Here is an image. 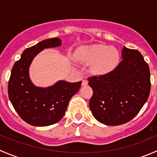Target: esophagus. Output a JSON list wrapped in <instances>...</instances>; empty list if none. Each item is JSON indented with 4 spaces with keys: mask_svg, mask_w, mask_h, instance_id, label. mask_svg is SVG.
<instances>
[{
    "mask_svg": "<svg viewBox=\"0 0 157 157\" xmlns=\"http://www.w3.org/2000/svg\"><path fill=\"white\" fill-rule=\"evenodd\" d=\"M88 84V81L86 80H82V86H86Z\"/></svg>",
    "mask_w": 157,
    "mask_h": 157,
    "instance_id": "esophagus-1",
    "label": "esophagus"
}]
</instances>
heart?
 <instances>
[{
    "instance_id": "b5f03b06",
    "label": "heart",
    "mask_w": 157,
    "mask_h": 157,
    "mask_svg": "<svg viewBox=\"0 0 157 157\" xmlns=\"http://www.w3.org/2000/svg\"><path fill=\"white\" fill-rule=\"evenodd\" d=\"M77 58L83 64H91L90 72L94 75H105L118 67L120 53L115 47L97 44L81 49Z\"/></svg>"
}]
</instances>
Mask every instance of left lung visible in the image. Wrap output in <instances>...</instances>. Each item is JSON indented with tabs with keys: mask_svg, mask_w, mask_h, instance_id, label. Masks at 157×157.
Instances as JSON below:
<instances>
[{
	"mask_svg": "<svg viewBox=\"0 0 157 157\" xmlns=\"http://www.w3.org/2000/svg\"><path fill=\"white\" fill-rule=\"evenodd\" d=\"M122 61L108 74L88 77L93 94L90 109L94 118L106 125L131 121L147 101L150 73L140 52L124 47Z\"/></svg>",
	"mask_w": 157,
	"mask_h": 157,
	"instance_id": "1",
	"label": "left lung"
}]
</instances>
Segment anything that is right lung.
<instances>
[{"instance_id": "add662e5", "label": "right lung", "mask_w": 157, "mask_h": 157, "mask_svg": "<svg viewBox=\"0 0 157 157\" xmlns=\"http://www.w3.org/2000/svg\"><path fill=\"white\" fill-rule=\"evenodd\" d=\"M58 38L45 39L26 48L11 71L8 96L20 118L34 126H48L64 116L71 98L78 92L82 81L69 83L60 80L47 88L36 86L31 82L29 68L33 58L43 49L60 46Z\"/></svg>"}]
</instances>
